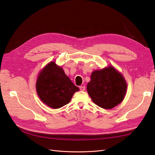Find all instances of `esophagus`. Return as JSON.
Instances as JSON below:
<instances>
[{
    "label": "esophagus",
    "instance_id": "obj_1",
    "mask_svg": "<svg viewBox=\"0 0 155 155\" xmlns=\"http://www.w3.org/2000/svg\"><path fill=\"white\" fill-rule=\"evenodd\" d=\"M79 89H80V91H84L85 90V86H80L79 87Z\"/></svg>",
    "mask_w": 155,
    "mask_h": 155
}]
</instances>
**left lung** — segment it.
Masks as SVG:
<instances>
[{
	"instance_id": "obj_1",
	"label": "left lung",
	"mask_w": 155,
	"mask_h": 155,
	"mask_svg": "<svg viewBox=\"0 0 155 155\" xmlns=\"http://www.w3.org/2000/svg\"><path fill=\"white\" fill-rule=\"evenodd\" d=\"M87 92L93 102L105 109H110L123 101L127 83L120 72L112 67L92 73Z\"/></svg>"
}]
</instances>
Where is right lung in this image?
<instances>
[{
  "mask_svg": "<svg viewBox=\"0 0 155 155\" xmlns=\"http://www.w3.org/2000/svg\"><path fill=\"white\" fill-rule=\"evenodd\" d=\"M37 92L41 101L53 109L68 104L79 91L61 67L51 62L40 72L36 82Z\"/></svg>",
  "mask_w": 155,
  "mask_h": 155,
  "instance_id": "right-lung-1",
  "label": "right lung"
}]
</instances>
